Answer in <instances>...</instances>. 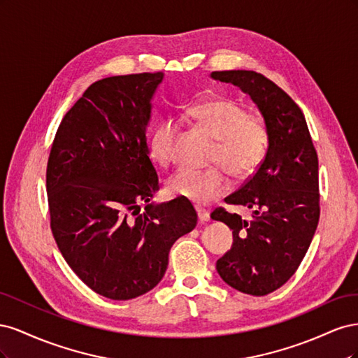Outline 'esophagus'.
Masks as SVG:
<instances>
[{
	"mask_svg": "<svg viewBox=\"0 0 358 358\" xmlns=\"http://www.w3.org/2000/svg\"><path fill=\"white\" fill-rule=\"evenodd\" d=\"M196 210H197V213H199V220H200V222H208L209 220H210V213H209V210L208 209H204V208H196Z\"/></svg>",
	"mask_w": 358,
	"mask_h": 358,
	"instance_id": "34e87169",
	"label": "esophagus"
}]
</instances>
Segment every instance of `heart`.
<instances>
[{
	"mask_svg": "<svg viewBox=\"0 0 358 358\" xmlns=\"http://www.w3.org/2000/svg\"><path fill=\"white\" fill-rule=\"evenodd\" d=\"M187 117L218 138L212 154L215 166L208 170L180 169L169 178L167 189L173 197L206 204L230 189L229 171L243 178L262 162L267 148V128L262 119L249 115L231 99L215 96L192 104ZM179 124L173 119L161 121L149 136V152L155 162L169 166L175 158Z\"/></svg>",
	"mask_w": 358,
	"mask_h": 358,
	"instance_id": "b5f03b06",
	"label": "heart"
}]
</instances>
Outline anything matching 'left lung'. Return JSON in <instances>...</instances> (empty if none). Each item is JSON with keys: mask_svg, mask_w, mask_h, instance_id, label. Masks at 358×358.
<instances>
[{"mask_svg": "<svg viewBox=\"0 0 358 358\" xmlns=\"http://www.w3.org/2000/svg\"><path fill=\"white\" fill-rule=\"evenodd\" d=\"M251 95L262 112L268 146L255 173L227 204L252 209V220L215 209L212 220L233 230V246L216 262L230 287L266 296L282 287L305 258L320 220L318 155L300 107L276 83L251 70L213 71Z\"/></svg>", "mask_w": 358, "mask_h": 358, "instance_id": "1", "label": "left lung"}]
</instances>
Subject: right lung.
Here are the masks:
<instances>
[{
	"instance_id": "1",
	"label": "right lung",
	"mask_w": 358,
	"mask_h": 358,
	"mask_svg": "<svg viewBox=\"0 0 358 358\" xmlns=\"http://www.w3.org/2000/svg\"><path fill=\"white\" fill-rule=\"evenodd\" d=\"M162 76L94 82L62 117L48 159L53 239L73 272L112 300L152 289L166 273L173 243L197 225L187 199L149 204L159 179L146 127Z\"/></svg>"
}]
</instances>
